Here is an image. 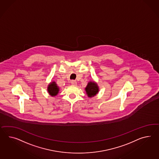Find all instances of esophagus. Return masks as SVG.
I'll return each mask as SVG.
<instances>
[{
	"instance_id": "obj_1",
	"label": "esophagus",
	"mask_w": 159,
	"mask_h": 159,
	"mask_svg": "<svg viewBox=\"0 0 159 159\" xmlns=\"http://www.w3.org/2000/svg\"><path fill=\"white\" fill-rule=\"evenodd\" d=\"M71 84H72V85H77V81H76V80H72L71 81Z\"/></svg>"
}]
</instances>
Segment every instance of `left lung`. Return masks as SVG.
Segmentation results:
<instances>
[{
  "instance_id": "obj_1",
  "label": "left lung",
  "mask_w": 159,
  "mask_h": 159,
  "mask_svg": "<svg viewBox=\"0 0 159 159\" xmlns=\"http://www.w3.org/2000/svg\"><path fill=\"white\" fill-rule=\"evenodd\" d=\"M85 91L88 97H93L98 93V87L97 83L91 81L88 83L85 88Z\"/></svg>"
}]
</instances>
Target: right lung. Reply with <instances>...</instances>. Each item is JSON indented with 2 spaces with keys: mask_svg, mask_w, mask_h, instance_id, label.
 I'll list each match as a JSON object with an SVG mask.
<instances>
[{
  "mask_svg": "<svg viewBox=\"0 0 159 159\" xmlns=\"http://www.w3.org/2000/svg\"><path fill=\"white\" fill-rule=\"evenodd\" d=\"M48 91L49 94L52 96H56L59 91L58 86L55 82H52L48 87Z\"/></svg>",
  "mask_w": 159,
  "mask_h": 159,
  "instance_id": "1",
  "label": "right lung"
}]
</instances>
